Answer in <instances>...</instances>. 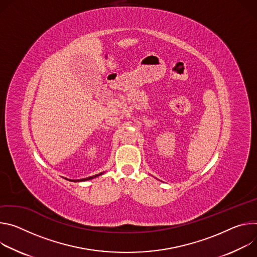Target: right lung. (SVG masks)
<instances>
[{"label": "right lung", "instance_id": "1", "mask_svg": "<svg viewBox=\"0 0 257 257\" xmlns=\"http://www.w3.org/2000/svg\"><path fill=\"white\" fill-rule=\"evenodd\" d=\"M102 174H99V175H96V176H93V177H90V178H85V179H82V180H76V181H72V182H81V181H88V180H92L98 176H101ZM70 181V180H69Z\"/></svg>", "mask_w": 257, "mask_h": 257}]
</instances>
